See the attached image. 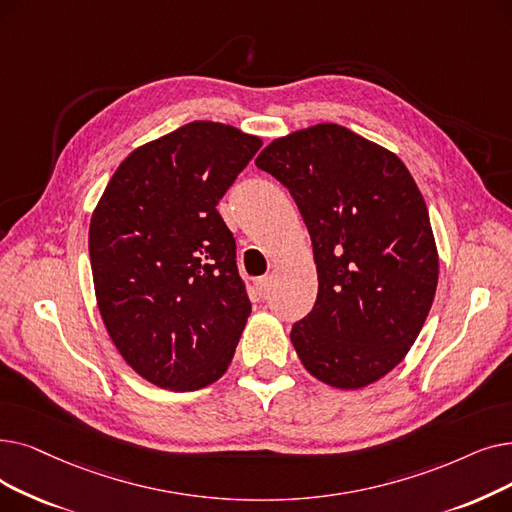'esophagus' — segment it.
Listing matches in <instances>:
<instances>
[{"label":"esophagus","mask_w":512,"mask_h":512,"mask_svg":"<svg viewBox=\"0 0 512 512\" xmlns=\"http://www.w3.org/2000/svg\"><path fill=\"white\" fill-rule=\"evenodd\" d=\"M255 288H257V293H259V297L261 299H265L270 295V291H272V276H263V278H259L257 282H255Z\"/></svg>","instance_id":"esophagus-1"}]
</instances>
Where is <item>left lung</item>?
<instances>
[{
    "label": "left lung",
    "instance_id": "8db88e82",
    "mask_svg": "<svg viewBox=\"0 0 512 512\" xmlns=\"http://www.w3.org/2000/svg\"><path fill=\"white\" fill-rule=\"evenodd\" d=\"M255 165L291 192L318 268V297L293 324L303 366L360 389L404 360L437 288L422 194L389 150L335 123L274 140Z\"/></svg>",
    "mask_w": 512,
    "mask_h": 512
}]
</instances>
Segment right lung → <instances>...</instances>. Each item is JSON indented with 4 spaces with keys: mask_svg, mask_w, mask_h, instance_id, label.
<instances>
[{
    "mask_svg": "<svg viewBox=\"0 0 512 512\" xmlns=\"http://www.w3.org/2000/svg\"><path fill=\"white\" fill-rule=\"evenodd\" d=\"M261 148L224 123L194 121L133 150L90 226L104 326L125 362L173 391L211 385L251 314L221 196Z\"/></svg>",
    "mask_w": 512,
    "mask_h": 512,
    "instance_id": "add662e5",
    "label": "right lung"
}]
</instances>
